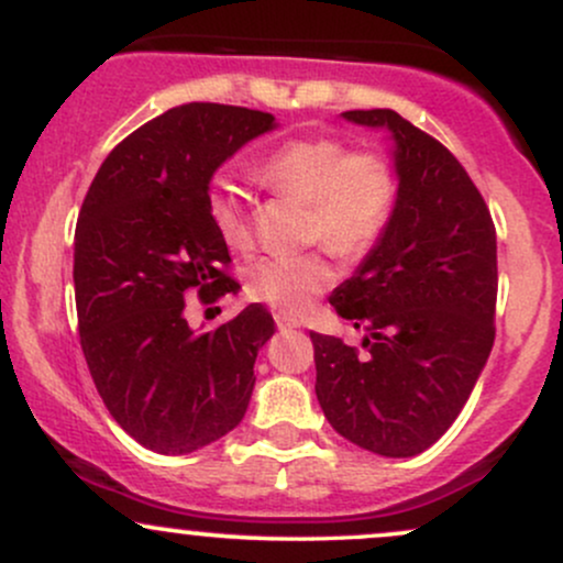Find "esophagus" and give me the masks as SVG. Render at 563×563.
Instances as JSON below:
<instances>
[{
	"label": "esophagus",
	"instance_id": "1",
	"mask_svg": "<svg viewBox=\"0 0 563 563\" xmlns=\"http://www.w3.org/2000/svg\"><path fill=\"white\" fill-rule=\"evenodd\" d=\"M275 322L280 331H294V328H301V322L294 318V314H286V312H277L275 314Z\"/></svg>",
	"mask_w": 563,
	"mask_h": 563
}]
</instances>
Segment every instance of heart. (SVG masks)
Returning a JSON list of instances; mask_svg holds the SVG:
<instances>
[{
  "label": "heart",
  "mask_w": 563,
  "mask_h": 563,
  "mask_svg": "<svg viewBox=\"0 0 563 563\" xmlns=\"http://www.w3.org/2000/svg\"><path fill=\"white\" fill-rule=\"evenodd\" d=\"M256 177L277 196L307 203V241H322L344 260L376 245L397 198L389 161L373 151H349L346 142L325 134L283 142L262 161ZM206 217L228 249H251L254 232L243 198L224 179H214L206 190ZM333 280V264L320 251H309L254 262L245 273V290L251 299L296 314Z\"/></svg>",
  "instance_id": "b5f03b06"
}]
</instances>
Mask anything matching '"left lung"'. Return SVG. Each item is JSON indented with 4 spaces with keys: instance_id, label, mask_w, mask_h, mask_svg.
<instances>
[{
    "instance_id": "8db88e82",
    "label": "left lung",
    "mask_w": 563,
    "mask_h": 563,
    "mask_svg": "<svg viewBox=\"0 0 563 563\" xmlns=\"http://www.w3.org/2000/svg\"><path fill=\"white\" fill-rule=\"evenodd\" d=\"M344 119L391 134L399 185L384 235L331 296L335 312L367 333L365 352L309 333L314 394L349 442L412 457L450 429L493 352L495 224L442 142L389 108Z\"/></svg>"
}]
</instances>
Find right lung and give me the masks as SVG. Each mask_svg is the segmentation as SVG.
I'll return each instance as SVG.
<instances>
[{
  "mask_svg": "<svg viewBox=\"0 0 563 563\" xmlns=\"http://www.w3.org/2000/svg\"><path fill=\"white\" fill-rule=\"evenodd\" d=\"M275 115L190 102L134 129L108 153L76 222L74 288L81 352L115 423L142 448L185 455L243 421L254 363L273 339L262 303L209 333L185 299L232 294L230 251L206 217L219 166Z\"/></svg>",
  "mask_w": 563,
  "mask_h": 563,
  "instance_id": "right-lung-1",
  "label": "right lung"
}]
</instances>
